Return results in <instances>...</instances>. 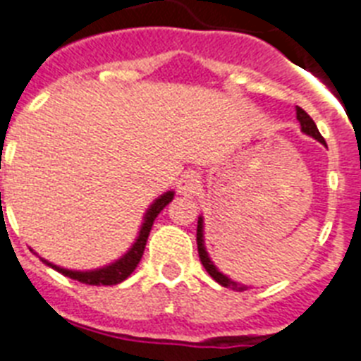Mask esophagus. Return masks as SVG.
Masks as SVG:
<instances>
[{"instance_id":"esophagus-1","label":"esophagus","mask_w":361,"mask_h":361,"mask_svg":"<svg viewBox=\"0 0 361 361\" xmlns=\"http://www.w3.org/2000/svg\"><path fill=\"white\" fill-rule=\"evenodd\" d=\"M200 187V176L196 172H185L178 180V192L183 196H192Z\"/></svg>"}]
</instances>
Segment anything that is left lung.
I'll return each mask as SVG.
<instances>
[{"label": "left lung", "mask_w": 361, "mask_h": 361, "mask_svg": "<svg viewBox=\"0 0 361 361\" xmlns=\"http://www.w3.org/2000/svg\"><path fill=\"white\" fill-rule=\"evenodd\" d=\"M297 120L300 122V130H302V133L310 135V137H313L315 140H319L321 145L326 146V142H324V139L321 137V133H319L317 126H315V122H313L312 118H310V114L306 113L304 109H300V107H297ZM196 245H198V256H200V262L202 265H204V269H206L207 272H209V276L215 280V282L221 283L222 287H230V289H239V291H243V289H247V286H243V283H237L233 282L231 278H228L226 274H222L219 269H216V265L213 262H211L209 254H207L206 250V241H204V216H198V228H196Z\"/></svg>", "instance_id": "left-lung-1"}]
</instances>
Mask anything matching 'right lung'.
Segmentation results:
<instances>
[{
  "label": "right lung",
  "instance_id": "obj_1",
  "mask_svg": "<svg viewBox=\"0 0 361 361\" xmlns=\"http://www.w3.org/2000/svg\"><path fill=\"white\" fill-rule=\"evenodd\" d=\"M174 200V190H166L159 198H155L154 204H152L145 213V219H142V224H140L139 235L135 239V243L131 245V248L126 252L124 256H120L118 259H114L113 263L105 267H99V269H92V271H72V269H64V267H59L55 263H49L48 259L40 257L44 263L51 269H55L57 272L64 274V276L72 278V280H78L81 283H87V286H116V283L124 282L126 278L130 276L131 272L137 269L140 257L145 254L146 241H148V235H150V230L154 226L155 216L159 215L161 211L165 209L171 202ZM37 254V252H35Z\"/></svg>",
  "mask_w": 361,
  "mask_h": 361
}]
</instances>
